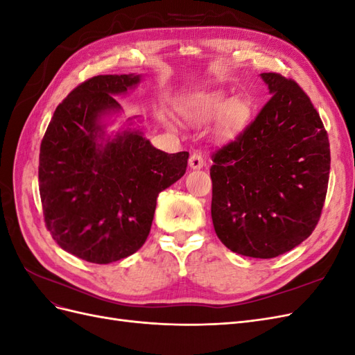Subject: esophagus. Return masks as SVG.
I'll return each instance as SVG.
<instances>
[{
    "label": "esophagus",
    "instance_id": "obj_1",
    "mask_svg": "<svg viewBox=\"0 0 355 355\" xmlns=\"http://www.w3.org/2000/svg\"><path fill=\"white\" fill-rule=\"evenodd\" d=\"M206 166V159L200 154V153H194L189 158V167L191 168H202Z\"/></svg>",
    "mask_w": 355,
    "mask_h": 355
}]
</instances>
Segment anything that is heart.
<instances>
[{"label": "heart", "instance_id": "1", "mask_svg": "<svg viewBox=\"0 0 355 355\" xmlns=\"http://www.w3.org/2000/svg\"><path fill=\"white\" fill-rule=\"evenodd\" d=\"M182 115L188 121L196 124L207 123L220 118V133L225 137H235L249 124L252 108L243 99L232 101L222 92H211L194 96L182 108Z\"/></svg>", "mask_w": 355, "mask_h": 355}]
</instances>
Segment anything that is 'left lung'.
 I'll return each instance as SVG.
<instances>
[{
	"label": "left lung",
	"mask_w": 355,
	"mask_h": 355,
	"mask_svg": "<svg viewBox=\"0 0 355 355\" xmlns=\"http://www.w3.org/2000/svg\"><path fill=\"white\" fill-rule=\"evenodd\" d=\"M261 77L271 99L211 157V219L230 250L271 259L315 230L327 194L330 146L299 84L275 72Z\"/></svg>",
	"instance_id": "obj_1"
}]
</instances>
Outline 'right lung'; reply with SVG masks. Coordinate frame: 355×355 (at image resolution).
Masks as SVG:
<instances>
[{
    "label": "right lung",
    "mask_w": 355,
    "mask_h": 355,
    "mask_svg": "<svg viewBox=\"0 0 355 355\" xmlns=\"http://www.w3.org/2000/svg\"><path fill=\"white\" fill-rule=\"evenodd\" d=\"M141 75H98L59 103L40 148V197L46 227L63 250L111 263L148 239L161 191L185 175L187 151L167 154L142 132L105 136L102 118L121 110L114 96Z\"/></svg>",
    "instance_id": "add662e5"
}]
</instances>
